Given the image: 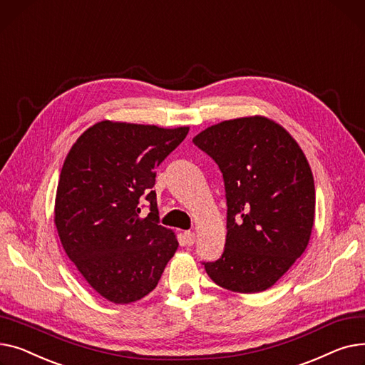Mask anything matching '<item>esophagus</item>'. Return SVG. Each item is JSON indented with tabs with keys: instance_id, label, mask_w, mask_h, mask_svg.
<instances>
[{
	"instance_id": "1",
	"label": "esophagus",
	"mask_w": 365,
	"mask_h": 365,
	"mask_svg": "<svg viewBox=\"0 0 365 365\" xmlns=\"http://www.w3.org/2000/svg\"><path fill=\"white\" fill-rule=\"evenodd\" d=\"M184 240H185V245H187V246H192V245H195V242H196L195 232H192V231H185V232H184Z\"/></svg>"
}]
</instances>
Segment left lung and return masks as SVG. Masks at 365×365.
<instances>
[{"mask_svg":"<svg viewBox=\"0 0 365 365\" xmlns=\"http://www.w3.org/2000/svg\"><path fill=\"white\" fill-rule=\"evenodd\" d=\"M222 173L227 239L220 259L202 262L218 286L239 293L269 289L309 242L315 187L308 160L278 123L240 118L192 138Z\"/></svg>","mask_w":365,"mask_h":365,"instance_id":"8db88e82","label":"left lung"}]
</instances>
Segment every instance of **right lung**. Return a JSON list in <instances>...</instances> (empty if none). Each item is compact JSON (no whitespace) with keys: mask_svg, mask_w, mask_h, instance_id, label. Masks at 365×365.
I'll return each instance as SVG.
<instances>
[{"mask_svg":"<svg viewBox=\"0 0 365 365\" xmlns=\"http://www.w3.org/2000/svg\"><path fill=\"white\" fill-rule=\"evenodd\" d=\"M187 134V126L104 120L78 138L63 163L54 210L60 240L107 301L131 304L148 294L178 249L174 232L159 222L153 187L156 168Z\"/></svg>","mask_w":365,"mask_h":365,"instance_id":"obj_1","label":"right lung"}]
</instances>
